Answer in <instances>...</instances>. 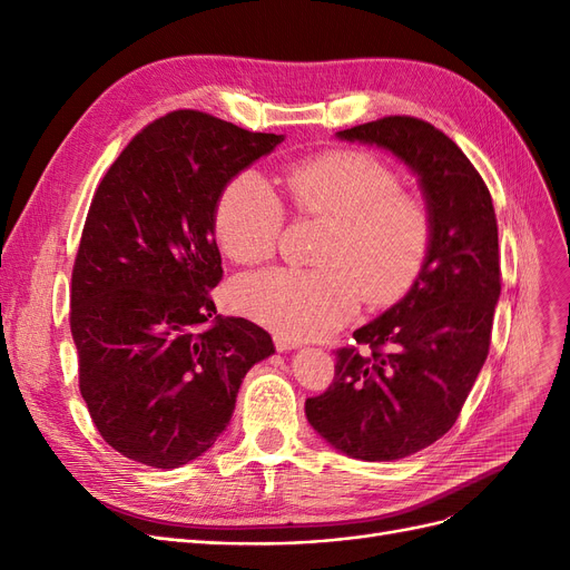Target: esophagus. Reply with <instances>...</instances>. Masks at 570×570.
Masks as SVG:
<instances>
[{"instance_id":"1","label":"esophagus","mask_w":570,"mask_h":570,"mask_svg":"<svg viewBox=\"0 0 570 570\" xmlns=\"http://www.w3.org/2000/svg\"><path fill=\"white\" fill-rule=\"evenodd\" d=\"M273 344H276V348H278V351H292V348H297V346H299V342H297V340L283 337V335H276V337H273Z\"/></svg>"}]
</instances>
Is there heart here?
Here are the masks:
<instances>
[{"label": "heart", "instance_id": "b5f03b06", "mask_svg": "<svg viewBox=\"0 0 570 570\" xmlns=\"http://www.w3.org/2000/svg\"><path fill=\"white\" fill-rule=\"evenodd\" d=\"M283 184L299 217L323 224L316 268H273L235 285L245 316L292 340L321 337L358 311L399 304L415 287L434 245V217L377 155L330 148L294 160ZM285 207L257 171L222 190L214 230L226 257L254 266L276 254Z\"/></svg>", "mask_w": 570, "mask_h": 570}]
</instances>
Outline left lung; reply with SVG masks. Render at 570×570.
I'll return each mask as SVG.
<instances>
[{
    "mask_svg": "<svg viewBox=\"0 0 570 570\" xmlns=\"http://www.w3.org/2000/svg\"><path fill=\"white\" fill-rule=\"evenodd\" d=\"M340 136L396 153L417 171L434 217V245L415 287L335 351V380L304 407L342 453L389 462L455 424L485 363L502 285L498 219L476 167L420 117L389 115Z\"/></svg>",
    "mask_w": 570,
    "mask_h": 570,
    "instance_id": "obj_1",
    "label": "left lung"
}]
</instances>
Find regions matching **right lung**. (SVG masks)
Listing matches in <instances>:
<instances>
[{"mask_svg":"<svg viewBox=\"0 0 570 570\" xmlns=\"http://www.w3.org/2000/svg\"><path fill=\"white\" fill-rule=\"evenodd\" d=\"M283 141L200 110L146 125L104 174L75 254L70 332L80 394L108 445L181 466L228 426L271 335L217 316L224 268L214 209L224 186Z\"/></svg>","mask_w":570,"mask_h":570,"instance_id":"add662e5","label":"right lung"}]
</instances>
